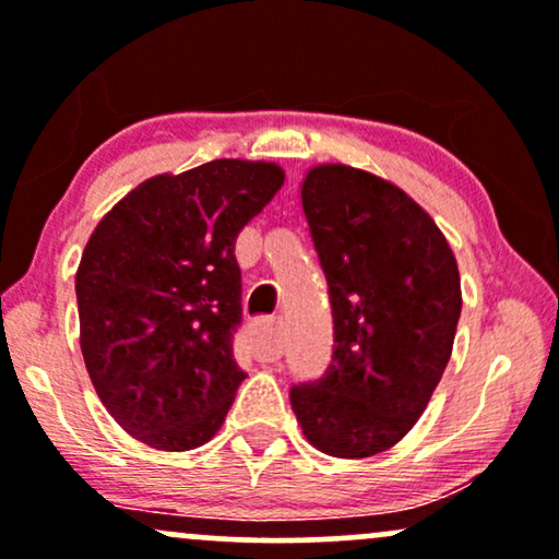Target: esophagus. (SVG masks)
<instances>
[{
    "instance_id": "esophagus-1",
    "label": "esophagus",
    "mask_w": 559,
    "mask_h": 559,
    "mask_svg": "<svg viewBox=\"0 0 559 559\" xmlns=\"http://www.w3.org/2000/svg\"><path fill=\"white\" fill-rule=\"evenodd\" d=\"M252 346L254 357L260 362H275L284 357V323L275 320V323L265 325V329H258L252 333Z\"/></svg>"
}]
</instances>
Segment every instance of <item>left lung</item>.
I'll use <instances>...</instances> for the list:
<instances>
[{"mask_svg": "<svg viewBox=\"0 0 559 559\" xmlns=\"http://www.w3.org/2000/svg\"><path fill=\"white\" fill-rule=\"evenodd\" d=\"M301 210L329 281L333 360L292 389L301 433L360 460L407 436L452 357L463 292L433 217L400 186L342 163L312 165Z\"/></svg>", "mask_w": 559, "mask_h": 559, "instance_id": "1", "label": "left lung"}]
</instances>
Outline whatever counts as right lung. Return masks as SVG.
I'll return each mask as SVG.
<instances>
[{
  "label": "right lung",
  "instance_id": "add662e5",
  "mask_svg": "<svg viewBox=\"0 0 559 559\" xmlns=\"http://www.w3.org/2000/svg\"><path fill=\"white\" fill-rule=\"evenodd\" d=\"M284 183L265 159L159 173L96 223L79 271L81 352L115 423L159 452L221 431L243 381L234 241Z\"/></svg>",
  "mask_w": 559,
  "mask_h": 559
}]
</instances>
